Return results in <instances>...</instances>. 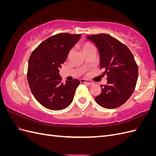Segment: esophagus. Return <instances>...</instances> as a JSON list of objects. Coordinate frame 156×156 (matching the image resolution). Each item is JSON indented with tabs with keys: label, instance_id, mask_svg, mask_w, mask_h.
I'll list each match as a JSON object with an SVG mask.
<instances>
[{
	"label": "esophagus",
	"instance_id": "34e87169",
	"mask_svg": "<svg viewBox=\"0 0 156 156\" xmlns=\"http://www.w3.org/2000/svg\"><path fill=\"white\" fill-rule=\"evenodd\" d=\"M80 82L81 83H86L89 85H91V84H94V82L90 81V80H87V79H80Z\"/></svg>",
	"mask_w": 156,
	"mask_h": 156
}]
</instances>
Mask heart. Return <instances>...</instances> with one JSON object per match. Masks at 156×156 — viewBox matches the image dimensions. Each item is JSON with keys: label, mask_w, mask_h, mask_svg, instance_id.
Wrapping results in <instances>:
<instances>
[{"label": "heart", "mask_w": 156, "mask_h": 156, "mask_svg": "<svg viewBox=\"0 0 156 156\" xmlns=\"http://www.w3.org/2000/svg\"><path fill=\"white\" fill-rule=\"evenodd\" d=\"M93 47L94 46L91 44L88 43V42H85V43H84L81 45V49L83 51H85L89 49L93 48Z\"/></svg>", "instance_id": "heart-1"}]
</instances>
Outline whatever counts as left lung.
I'll use <instances>...</instances> for the list:
<instances>
[{"mask_svg":"<svg viewBox=\"0 0 156 156\" xmlns=\"http://www.w3.org/2000/svg\"><path fill=\"white\" fill-rule=\"evenodd\" d=\"M100 53V68L105 70L107 83L101 85V92L95 97L98 104L106 108L121 106L128 100L135 88L138 66L126 45L107 34L87 36Z\"/></svg>","mask_w":156,"mask_h":156,"instance_id":"obj_1","label":"left lung"}]
</instances>
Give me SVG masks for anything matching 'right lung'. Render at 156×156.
Instances as JSON below:
<instances>
[{"label": "right lung", "instance_id": "1", "mask_svg": "<svg viewBox=\"0 0 156 156\" xmlns=\"http://www.w3.org/2000/svg\"><path fill=\"white\" fill-rule=\"evenodd\" d=\"M81 34L60 33L47 38L33 51L28 65L27 80L30 90L41 105L62 110L72 102L78 79L62 82L59 69Z\"/></svg>", "mask_w": 156, "mask_h": 156}]
</instances>
